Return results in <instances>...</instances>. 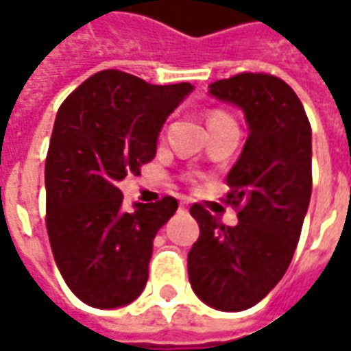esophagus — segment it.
Here are the masks:
<instances>
[{"label":"esophagus","instance_id":"34e87169","mask_svg":"<svg viewBox=\"0 0 351 351\" xmlns=\"http://www.w3.org/2000/svg\"><path fill=\"white\" fill-rule=\"evenodd\" d=\"M180 208H188V199H182V201H180Z\"/></svg>","mask_w":351,"mask_h":351}]
</instances>
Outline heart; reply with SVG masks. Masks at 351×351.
I'll return each mask as SVG.
<instances>
[{
  "instance_id": "1",
  "label": "heart",
  "mask_w": 351,
  "mask_h": 351,
  "mask_svg": "<svg viewBox=\"0 0 351 351\" xmlns=\"http://www.w3.org/2000/svg\"><path fill=\"white\" fill-rule=\"evenodd\" d=\"M221 118H229L226 112H221V110H216V112H213V114L208 116V123L210 122H216V120H221Z\"/></svg>"
}]
</instances>
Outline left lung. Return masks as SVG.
Listing matches in <instances>:
<instances>
[{
  "mask_svg": "<svg viewBox=\"0 0 351 351\" xmlns=\"http://www.w3.org/2000/svg\"><path fill=\"white\" fill-rule=\"evenodd\" d=\"M210 93L243 108L250 133L223 199L239 223L223 226L191 205L201 233L188 254V276L208 306L241 312L258 304L291 263L312 193V130L297 93L269 73L216 80Z\"/></svg>",
  "mask_w": 351,
  "mask_h": 351,
  "instance_id": "obj_1",
  "label": "left lung"
}]
</instances>
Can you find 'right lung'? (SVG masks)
<instances>
[{
	"instance_id": "add662e5",
	"label": "right lung",
	"mask_w": 351,
	"mask_h": 351,
	"mask_svg": "<svg viewBox=\"0 0 351 351\" xmlns=\"http://www.w3.org/2000/svg\"><path fill=\"white\" fill-rule=\"evenodd\" d=\"M191 90L190 82L156 86L105 69L58 108L45 163V221L65 284L90 306H123L146 286L154 237L178 203L165 195L130 213L118 182L141 175L161 125Z\"/></svg>"
}]
</instances>
